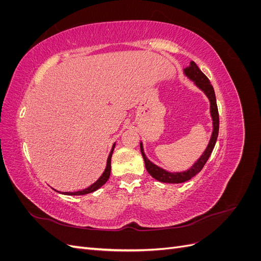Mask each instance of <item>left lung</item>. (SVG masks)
<instances>
[{
  "label": "left lung",
  "instance_id": "obj_1",
  "mask_svg": "<svg viewBox=\"0 0 261 261\" xmlns=\"http://www.w3.org/2000/svg\"><path fill=\"white\" fill-rule=\"evenodd\" d=\"M183 70H184L185 76L188 77L192 82H194V84L198 87L201 91H203V93L206 94L207 98L209 99L210 115L212 118V134L209 140V144L206 150H204L202 154L200 155L199 159L192 165V168H189L187 171H183V172H169L160 167H158V165H155L154 163H152L146 156L143 143L140 141V151H141V154H143L148 173L153 178H155L159 181H162V183H171V184L184 183V181L194 177L196 174H198V173L201 171V169L203 168V165L208 161L212 150L216 146L218 134H219V112H218V107H217L216 93H215V90H213L212 85L210 84V81L208 80V77L201 72L199 67L196 65V63L194 61L189 63V65L185 67Z\"/></svg>",
  "mask_w": 261,
  "mask_h": 261
}]
</instances>
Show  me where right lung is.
Instances as JSON below:
<instances>
[{"instance_id":"1","label":"right lung","mask_w":261,"mask_h":261,"mask_svg":"<svg viewBox=\"0 0 261 261\" xmlns=\"http://www.w3.org/2000/svg\"><path fill=\"white\" fill-rule=\"evenodd\" d=\"M115 148V144H113V147L111 149V151H110V154L108 156V160H107V167H106V170L105 172L102 173V175L94 181V183L92 185H90L89 187H87L85 189H83V191H78V192H74V193H70V192H64L62 194L64 195H73V196H80V195H86V194H89V193H92V192H96L97 189H99L101 186H103L107 180L109 179L110 177V173H111V158H112V153H113V150Z\"/></svg>"}]
</instances>
